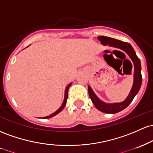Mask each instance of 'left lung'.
<instances>
[{"label": "left lung", "mask_w": 153, "mask_h": 153, "mask_svg": "<svg viewBox=\"0 0 153 153\" xmlns=\"http://www.w3.org/2000/svg\"><path fill=\"white\" fill-rule=\"evenodd\" d=\"M97 39L100 41V42L103 45H108L111 47L117 48L123 50L128 55V56L131 58L134 63V73L133 86H132V88L129 94H128V97L123 102H116V103H105L97 97V95L94 93L92 88L90 86H88L89 96H90L91 100L93 102L96 108L102 111V112L105 113V114H116V113L120 112L122 110L126 108L128 105L131 103L134 97L138 93L139 90L141 87L142 79L141 74V62H140V58L137 56L134 50L131 45L128 42H123V41L111 38V37H105V36H100L97 37Z\"/></svg>", "instance_id": "obj_1"}]
</instances>
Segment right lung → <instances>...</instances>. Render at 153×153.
Segmentation results:
<instances>
[{
	"label": "right lung",
	"mask_w": 153,
	"mask_h": 153,
	"mask_svg": "<svg viewBox=\"0 0 153 153\" xmlns=\"http://www.w3.org/2000/svg\"><path fill=\"white\" fill-rule=\"evenodd\" d=\"M71 85V83L69 84V85H68L67 87H66V90H65V97H64V100H63V102L62 105H61V107H60L59 108H58L57 111H56V112H54L53 114L50 115V116H45V117H44V118H51V117H53L54 116H56V115H57L58 114H59V113L61 112V111H62L63 108H64V107H65V106H66V100H67V99H68V88H69V87Z\"/></svg>",
	"instance_id": "right-lung-1"
}]
</instances>
